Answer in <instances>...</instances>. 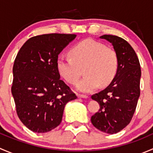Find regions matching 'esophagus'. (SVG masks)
I'll use <instances>...</instances> for the list:
<instances>
[{
    "label": "esophagus",
    "instance_id": "esophagus-1",
    "mask_svg": "<svg viewBox=\"0 0 153 153\" xmlns=\"http://www.w3.org/2000/svg\"><path fill=\"white\" fill-rule=\"evenodd\" d=\"M78 97L79 98H88L87 95H78Z\"/></svg>",
    "mask_w": 153,
    "mask_h": 153
}]
</instances>
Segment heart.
Wrapping results in <instances>:
<instances>
[{"instance_id": "1", "label": "heart", "mask_w": 153, "mask_h": 153, "mask_svg": "<svg viewBox=\"0 0 153 153\" xmlns=\"http://www.w3.org/2000/svg\"><path fill=\"white\" fill-rule=\"evenodd\" d=\"M71 58H61L57 62L60 75L68 83L75 84L82 75L86 76L77 84L79 92H91L98 86H107L115 77L118 57L115 51L93 39H86L70 51Z\"/></svg>"}]
</instances>
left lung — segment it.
<instances>
[{"mask_svg": "<svg viewBox=\"0 0 153 153\" xmlns=\"http://www.w3.org/2000/svg\"><path fill=\"white\" fill-rule=\"evenodd\" d=\"M112 44L118 57V68L109 85L92 95L100 109L91 117L95 128L108 134L122 130L132 120L140 96L141 71L139 60L130 44L120 37H100Z\"/></svg>", "mask_w": 153, "mask_h": 153, "instance_id": "1", "label": "left lung"}]
</instances>
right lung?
Instances as JSON below:
<instances>
[{"label":"right lung","instance_id":"add662e5","mask_svg":"<svg viewBox=\"0 0 153 153\" xmlns=\"http://www.w3.org/2000/svg\"><path fill=\"white\" fill-rule=\"evenodd\" d=\"M75 38L57 33L32 37L15 58L12 94L20 120L32 132L44 133L57 127L66 104L77 98L60 79L57 68L58 55Z\"/></svg>","mask_w":153,"mask_h":153}]
</instances>
